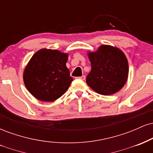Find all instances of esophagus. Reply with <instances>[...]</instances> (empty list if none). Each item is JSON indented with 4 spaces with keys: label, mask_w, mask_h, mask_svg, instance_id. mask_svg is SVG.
Here are the masks:
<instances>
[{
    "label": "esophagus",
    "mask_w": 153,
    "mask_h": 153,
    "mask_svg": "<svg viewBox=\"0 0 153 153\" xmlns=\"http://www.w3.org/2000/svg\"><path fill=\"white\" fill-rule=\"evenodd\" d=\"M77 78H78V79H80V80H85V76H84V75H82V76L77 77Z\"/></svg>",
    "instance_id": "obj_1"
}]
</instances>
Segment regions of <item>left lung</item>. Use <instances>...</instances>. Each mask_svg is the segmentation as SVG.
I'll list each match as a JSON object with an SVG mask.
<instances>
[{
	"mask_svg": "<svg viewBox=\"0 0 153 153\" xmlns=\"http://www.w3.org/2000/svg\"><path fill=\"white\" fill-rule=\"evenodd\" d=\"M91 71L86 78L88 86L98 94L109 96L124 87L129 74L127 57L120 49L101 45L95 52H88Z\"/></svg>",
	"mask_w": 153,
	"mask_h": 153,
	"instance_id": "1",
	"label": "left lung"
}]
</instances>
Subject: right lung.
Returning <instances> with one entry per match:
<instances>
[{
	"mask_svg": "<svg viewBox=\"0 0 153 153\" xmlns=\"http://www.w3.org/2000/svg\"><path fill=\"white\" fill-rule=\"evenodd\" d=\"M68 54L41 49L31 57L23 73L24 85L36 99L51 102L69 88L73 78L66 67Z\"/></svg>",
	"mask_w": 153,
	"mask_h": 153,
	"instance_id": "add662e5",
	"label": "right lung"
}]
</instances>
